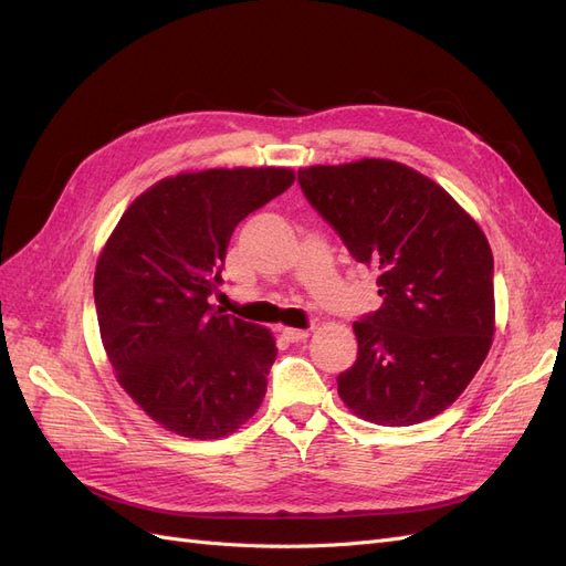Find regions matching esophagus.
<instances>
[{"label": "esophagus", "mask_w": 566, "mask_h": 566, "mask_svg": "<svg viewBox=\"0 0 566 566\" xmlns=\"http://www.w3.org/2000/svg\"><path fill=\"white\" fill-rule=\"evenodd\" d=\"M281 335H283L287 342H304L306 337H310V331H302V328H281Z\"/></svg>", "instance_id": "1"}]
</instances>
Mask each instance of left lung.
Listing matches in <instances>:
<instances>
[{
  "mask_svg": "<svg viewBox=\"0 0 566 566\" xmlns=\"http://www.w3.org/2000/svg\"><path fill=\"white\" fill-rule=\"evenodd\" d=\"M297 181L354 260L378 273L385 300L354 323L358 356L339 373V399L385 427L439 416L465 391L495 333L484 231L437 181L394 160L314 165Z\"/></svg>",
  "mask_w": 566,
  "mask_h": 566,
  "instance_id": "left-lung-1",
  "label": "left lung"
}]
</instances>
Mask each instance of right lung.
Listing matches in <instances>:
<instances>
[{
  "label": "right lung",
  "mask_w": 566,
  "mask_h": 566,
  "mask_svg": "<svg viewBox=\"0 0 566 566\" xmlns=\"http://www.w3.org/2000/svg\"><path fill=\"white\" fill-rule=\"evenodd\" d=\"M295 181L287 167H233L160 179L119 217L94 273L101 342L115 378L165 430L229 437L266 394L269 328L208 302L231 233Z\"/></svg>",
  "instance_id": "obj_1"
}]
</instances>
